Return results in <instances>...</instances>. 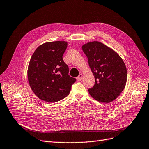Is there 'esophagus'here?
<instances>
[{"label":"esophagus","mask_w":149,"mask_h":149,"mask_svg":"<svg viewBox=\"0 0 149 149\" xmlns=\"http://www.w3.org/2000/svg\"><path fill=\"white\" fill-rule=\"evenodd\" d=\"M82 78H83V75H82V74H80V75L78 76V77L77 78V80H78L79 81H81V80H82Z\"/></svg>","instance_id":"esophagus-1"}]
</instances>
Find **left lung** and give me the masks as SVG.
Returning <instances> with one entry per match:
<instances>
[{
    "label": "left lung",
    "instance_id": "8db88e82",
    "mask_svg": "<svg viewBox=\"0 0 149 149\" xmlns=\"http://www.w3.org/2000/svg\"><path fill=\"white\" fill-rule=\"evenodd\" d=\"M81 48L95 79L89 94L101 102L113 101L123 90L127 80L123 59L113 49L97 41L88 42Z\"/></svg>",
    "mask_w": 149,
    "mask_h": 149
}]
</instances>
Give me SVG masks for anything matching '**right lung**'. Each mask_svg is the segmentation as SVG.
Returning a JSON list of instances; mask_svg holds the SVG:
<instances>
[{
	"mask_svg": "<svg viewBox=\"0 0 149 149\" xmlns=\"http://www.w3.org/2000/svg\"><path fill=\"white\" fill-rule=\"evenodd\" d=\"M68 42H46L38 47L30 59L27 79L34 94L40 100L55 102L69 95L76 79L69 75L63 59Z\"/></svg>",
	"mask_w": 149,
	"mask_h": 149,
	"instance_id": "obj_1",
	"label": "right lung"
}]
</instances>
